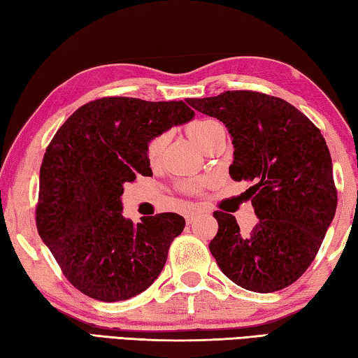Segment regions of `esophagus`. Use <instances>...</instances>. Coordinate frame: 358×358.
<instances>
[{"mask_svg":"<svg viewBox=\"0 0 358 358\" xmlns=\"http://www.w3.org/2000/svg\"><path fill=\"white\" fill-rule=\"evenodd\" d=\"M202 213V210L201 208H194V210H191V211H187V213L185 215V217H186V222L187 224H191L194 220H196V217Z\"/></svg>","mask_w":358,"mask_h":358,"instance_id":"34e87169","label":"esophagus"}]
</instances>
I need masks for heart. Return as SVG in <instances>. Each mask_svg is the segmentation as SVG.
<instances>
[{
    "label": "heart",
    "instance_id": "obj_1",
    "mask_svg": "<svg viewBox=\"0 0 358 358\" xmlns=\"http://www.w3.org/2000/svg\"><path fill=\"white\" fill-rule=\"evenodd\" d=\"M221 131H224V126L215 118L194 120L192 123L186 126L187 136H189L202 150L207 148L208 143L213 141ZM167 137H169L167 134H159L153 138H150V142L147 143V159L150 164H156V162H159L162 151H164V147L167 143ZM199 185L201 183H186L185 187L189 191H194L197 189Z\"/></svg>",
    "mask_w": 358,
    "mask_h": 358
}]
</instances>
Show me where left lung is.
<instances>
[{
    "instance_id": "obj_1",
    "label": "left lung",
    "mask_w": 358,
    "mask_h": 358,
    "mask_svg": "<svg viewBox=\"0 0 358 358\" xmlns=\"http://www.w3.org/2000/svg\"><path fill=\"white\" fill-rule=\"evenodd\" d=\"M187 104L226 124L234 143L229 173L251 181L259 222L248 235L235 216L215 211L210 251L230 281L276 292L305 273L336 211L329 147L320 131L287 101L257 92H226Z\"/></svg>"
}]
</instances>
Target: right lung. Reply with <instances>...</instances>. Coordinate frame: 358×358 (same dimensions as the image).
Returning a JSON list of instances; mask_svg holds the SVG:
<instances>
[{
	"label": "right lung",
	"instance_id": "1",
	"mask_svg": "<svg viewBox=\"0 0 358 358\" xmlns=\"http://www.w3.org/2000/svg\"><path fill=\"white\" fill-rule=\"evenodd\" d=\"M183 101L101 98L71 115L42 159L38 232L63 275L101 301L136 296L164 268L185 217L159 213L134 224L123 216V185L150 177V138L192 120Z\"/></svg>",
	"mask_w": 358,
	"mask_h": 358
}]
</instances>
